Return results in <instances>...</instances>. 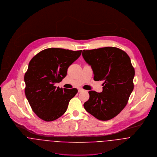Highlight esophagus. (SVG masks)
I'll return each instance as SVG.
<instances>
[{"label": "esophagus", "instance_id": "34e87169", "mask_svg": "<svg viewBox=\"0 0 157 157\" xmlns=\"http://www.w3.org/2000/svg\"><path fill=\"white\" fill-rule=\"evenodd\" d=\"M84 90L83 89H82V88H79V90H78V92L79 93H80V92H81V91H82Z\"/></svg>", "mask_w": 157, "mask_h": 157}]
</instances>
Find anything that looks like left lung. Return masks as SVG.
<instances>
[{
    "label": "left lung",
    "mask_w": 157,
    "mask_h": 157,
    "mask_svg": "<svg viewBox=\"0 0 157 157\" xmlns=\"http://www.w3.org/2000/svg\"><path fill=\"white\" fill-rule=\"evenodd\" d=\"M82 56L91 66L94 80L104 81L102 92L88 91L90 98L84 108L99 120H110L125 107L134 89L135 70L130 58L114 47L83 50Z\"/></svg>",
    "instance_id": "obj_1"
}]
</instances>
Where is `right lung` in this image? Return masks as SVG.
I'll return each mask as SVG.
<instances>
[{
  "label": "right lung",
  "instance_id": "add662e5",
  "mask_svg": "<svg viewBox=\"0 0 157 157\" xmlns=\"http://www.w3.org/2000/svg\"><path fill=\"white\" fill-rule=\"evenodd\" d=\"M81 52L49 48L37 53L30 61L24 77L25 92L32 109L41 119L51 122L60 117L78 93L76 88H56L55 84L66 76L69 67Z\"/></svg>",
  "mask_w": 157,
  "mask_h": 157
}]
</instances>
